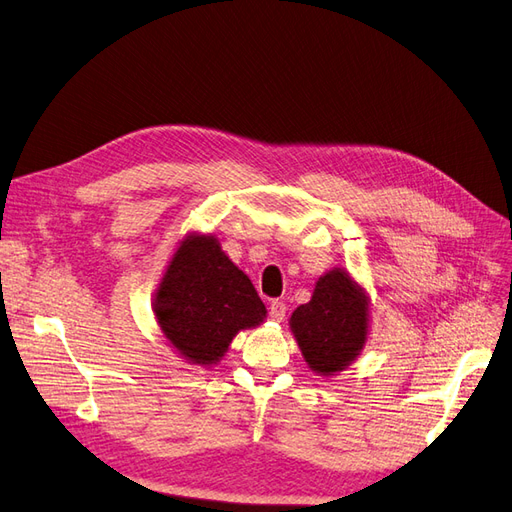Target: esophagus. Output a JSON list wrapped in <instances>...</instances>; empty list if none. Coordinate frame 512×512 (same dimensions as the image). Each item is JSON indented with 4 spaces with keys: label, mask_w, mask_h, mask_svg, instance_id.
Here are the masks:
<instances>
[{
    "label": "esophagus",
    "mask_w": 512,
    "mask_h": 512,
    "mask_svg": "<svg viewBox=\"0 0 512 512\" xmlns=\"http://www.w3.org/2000/svg\"><path fill=\"white\" fill-rule=\"evenodd\" d=\"M269 316L275 322H282L286 318V303L284 301H271L269 305Z\"/></svg>",
    "instance_id": "1"
}]
</instances>
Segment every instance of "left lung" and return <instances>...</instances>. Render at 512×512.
<instances>
[{
    "label": "left lung",
    "mask_w": 512,
    "mask_h": 512,
    "mask_svg": "<svg viewBox=\"0 0 512 512\" xmlns=\"http://www.w3.org/2000/svg\"><path fill=\"white\" fill-rule=\"evenodd\" d=\"M290 331L309 369L320 376L344 371L367 342L369 297L365 288L344 269L324 273L318 277L312 301L292 312Z\"/></svg>",
    "instance_id": "left-lung-1"
}]
</instances>
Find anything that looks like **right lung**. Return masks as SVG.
I'll return each mask as SVG.
<instances>
[{"label":"right lung","mask_w":512,"mask_h":512,"mask_svg":"<svg viewBox=\"0 0 512 512\" xmlns=\"http://www.w3.org/2000/svg\"><path fill=\"white\" fill-rule=\"evenodd\" d=\"M168 344L192 365L222 361L235 335L265 320L256 288L211 235L185 237L170 258L153 299Z\"/></svg>","instance_id":"obj_1"}]
</instances>
